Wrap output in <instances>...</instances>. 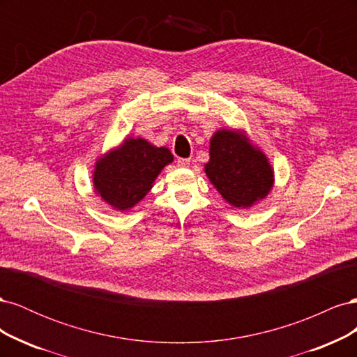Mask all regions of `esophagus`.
<instances>
[{
	"mask_svg": "<svg viewBox=\"0 0 357 357\" xmlns=\"http://www.w3.org/2000/svg\"><path fill=\"white\" fill-rule=\"evenodd\" d=\"M190 165V159H188V158H178V160H177V167H180V168H186V167H189Z\"/></svg>",
	"mask_w": 357,
	"mask_h": 357,
	"instance_id": "1",
	"label": "esophagus"
}]
</instances>
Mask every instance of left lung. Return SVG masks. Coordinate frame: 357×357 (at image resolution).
Masks as SVG:
<instances>
[{
  "label": "left lung",
  "mask_w": 357,
  "mask_h": 357,
  "mask_svg": "<svg viewBox=\"0 0 357 357\" xmlns=\"http://www.w3.org/2000/svg\"><path fill=\"white\" fill-rule=\"evenodd\" d=\"M205 172L220 195L236 208L252 207L265 198L274 183L266 156L244 134L220 129L211 137Z\"/></svg>",
  "instance_id": "1"
}]
</instances>
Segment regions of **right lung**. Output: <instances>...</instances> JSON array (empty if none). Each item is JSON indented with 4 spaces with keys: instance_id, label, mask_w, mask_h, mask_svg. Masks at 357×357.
<instances>
[{
    "instance_id": "right-lung-1",
    "label": "right lung",
    "mask_w": 357,
    "mask_h": 357,
    "mask_svg": "<svg viewBox=\"0 0 357 357\" xmlns=\"http://www.w3.org/2000/svg\"><path fill=\"white\" fill-rule=\"evenodd\" d=\"M172 162L167 147H155L143 138H126L95 165L93 186L113 208H132L152 189L155 178Z\"/></svg>"
}]
</instances>
